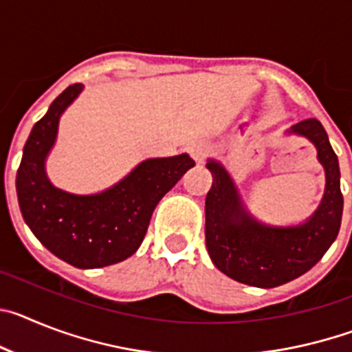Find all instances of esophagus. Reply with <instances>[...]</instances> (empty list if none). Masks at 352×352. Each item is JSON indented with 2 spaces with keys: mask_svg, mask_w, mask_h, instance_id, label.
<instances>
[{
  "mask_svg": "<svg viewBox=\"0 0 352 352\" xmlns=\"http://www.w3.org/2000/svg\"><path fill=\"white\" fill-rule=\"evenodd\" d=\"M188 153L197 164H203L204 158L210 155V148H208L206 142H194V144L188 146Z\"/></svg>",
  "mask_w": 352,
  "mask_h": 352,
  "instance_id": "34e87169",
  "label": "esophagus"
}]
</instances>
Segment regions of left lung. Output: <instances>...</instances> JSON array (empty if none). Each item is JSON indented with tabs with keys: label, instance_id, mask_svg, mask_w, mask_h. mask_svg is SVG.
Segmentation results:
<instances>
[{
	"label": "left lung",
	"instance_id": "obj_1",
	"mask_svg": "<svg viewBox=\"0 0 352 352\" xmlns=\"http://www.w3.org/2000/svg\"><path fill=\"white\" fill-rule=\"evenodd\" d=\"M309 139L324 169V195L303 223L272 226L257 220L245 206L229 170L214 158L206 167L213 185L206 195V248L223 275L252 287L272 289L314 268L337 239L344 197L338 158L321 121L305 120L285 130Z\"/></svg>",
	"mask_w": 352,
	"mask_h": 352
}]
</instances>
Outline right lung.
<instances>
[{
	"mask_svg": "<svg viewBox=\"0 0 352 352\" xmlns=\"http://www.w3.org/2000/svg\"><path fill=\"white\" fill-rule=\"evenodd\" d=\"M82 89V84L68 86L36 121L24 144L15 188L24 222L40 243L76 268L93 270L138 252L158 201L195 162L186 153L148 158L98 194L79 195L54 186L45 160L54 148L61 114Z\"/></svg>",
	"mask_w": 352,
	"mask_h": 352,
	"instance_id": "right-lung-1",
	"label": "right lung"
}]
</instances>
